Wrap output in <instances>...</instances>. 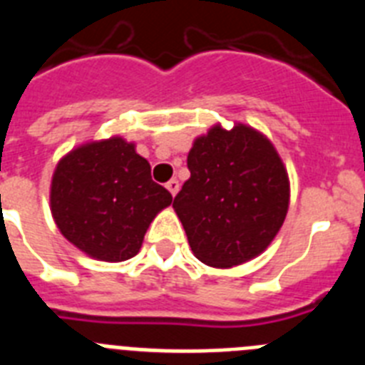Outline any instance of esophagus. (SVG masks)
I'll return each mask as SVG.
<instances>
[{"instance_id":"34e87169","label":"esophagus","mask_w":365,"mask_h":365,"mask_svg":"<svg viewBox=\"0 0 365 365\" xmlns=\"http://www.w3.org/2000/svg\"><path fill=\"white\" fill-rule=\"evenodd\" d=\"M166 188L170 190V193H172L173 197H175V195H177V192H179V180H177V179L168 180V182H166Z\"/></svg>"}]
</instances>
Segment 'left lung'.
<instances>
[{
  "label": "left lung",
  "mask_w": 365,
  "mask_h": 365,
  "mask_svg": "<svg viewBox=\"0 0 365 365\" xmlns=\"http://www.w3.org/2000/svg\"><path fill=\"white\" fill-rule=\"evenodd\" d=\"M190 179L173 208L193 256L214 269L254 259L278 235L289 210V173L270 138L252 125L214 124L188 153Z\"/></svg>",
  "instance_id": "left-lung-1"
}]
</instances>
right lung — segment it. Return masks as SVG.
Segmentation results:
<instances>
[{
	"label": "right lung",
	"instance_id": "1",
	"mask_svg": "<svg viewBox=\"0 0 365 365\" xmlns=\"http://www.w3.org/2000/svg\"><path fill=\"white\" fill-rule=\"evenodd\" d=\"M49 201L71 245L93 259L118 263L137 256L172 193L151 180L150 163L135 143L115 135L80 144L58 160Z\"/></svg>",
	"mask_w": 365,
	"mask_h": 365
}]
</instances>
